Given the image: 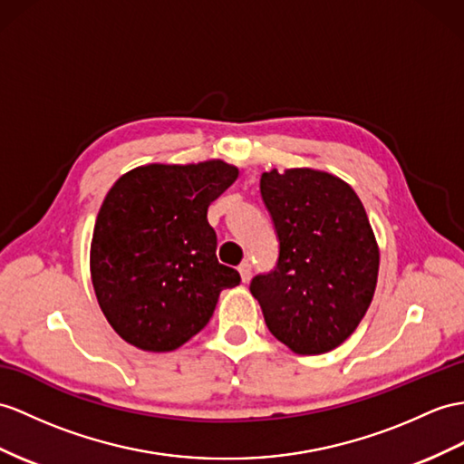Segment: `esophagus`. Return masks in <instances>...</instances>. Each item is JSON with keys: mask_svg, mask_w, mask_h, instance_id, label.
Instances as JSON below:
<instances>
[{"mask_svg": "<svg viewBox=\"0 0 464 464\" xmlns=\"http://www.w3.org/2000/svg\"><path fill=\"white\" fill-rule=\"evenodd\" d=\"M238 271H240V277H242L244 284H246V281H250V277H252V266H250V262H242Z\"/></svg>", "mask_w": 464, "mask_h": 464, "instance_id": "1", "label": "esophagus"}]
</instances>
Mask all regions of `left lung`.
Wrapping results in <instances>:
<instances>
[{
  "label": "left lung",
  "instance_id": "obj_1",
  "mask_svg": "<svg viewBox=\"0 0 464 464\" xmlns=\"http://www.w3.org/2000/svg\"><path fill=\"white\" fill-rule=\"evenodd\" d=\"M279 242L274 269L250 291L269 333L297 354H323L356 331L374 297L380 254L358 195L313 169L262 175Z\"/></svg>",
  "mask_w": 464,
  "mask_h": 464
}]
</instances>
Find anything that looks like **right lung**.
Here are the masks:
<instances>
[{"instance_id": "add662e5", "label": "right lung", "mask_w": 464, "mask_h": 464, "mask_svg": "<svg viewBox=\"0 0 464 464\" xmlns=\"http://www.w3.org/2000/svg\"><path fill=\"white\" fill-rule=\"evenodd\" d=\"M238 169L224 161L147 165L102 202L90 271L102 313L130 344L169 353L210 321L222 289L240 284L217 257L208 207Z\"/></svg>"}]
</instances>
